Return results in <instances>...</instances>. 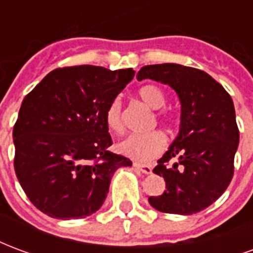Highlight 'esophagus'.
<instances>
[{"mask_svg": "<svg viewBox=\"0 0 253 253\" xmlns=\"http://www.w3.org/2000/svg\"><path fill=\"white\" fill-rule=\"evenodd\" d=\"M134 167L139 169L143 173H146V175H150L152 172H153V168H152V165L148 164H141V163H134Z\"/></svg>", "mask_w": 253, "mask_h": 253, "instance_id": "34e87169", "label": "esophagus"}]
</instances>
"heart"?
<instances>
[{
  "mask_svg": "<svg viewBox=\"0 0 253 253\" xmlns=\"http://www.w3.org/2000/svg\"><path fill=\"white\" fill-rule=\"evenodd\" d=\"M138 97L152 110H161L167 104V94L164 90L153 84H146L138 89ZM160 119L169 122L170 118L167 112H160ZM105 125L111 131L122 134L125 130L122 116V101L119 97L111 100L105 110ZM168 146V138L163 131H153L149 134H131L118 143V152L130 159L138 161H150L164 152Z\"/></svg>",
  "mask_w": 253,
  "mask_h": 253,
  "instance_id": "1",
  "label": "heart"
}]
</instances>
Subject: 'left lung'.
<instances>
[{"label":"left lung","instance_id":"8db88e82","mask_svg":"<svg viewBox=\"0 0 253 253\" xmlns=\"http://www.w3.org/2000/svg\"><path fill=\"white\" fill-rule=\"evenodd\" d=\"M137 78L168 84L181 103L180 131L153 172L165 180L164 194L149 203L161 212L191 215L211 205L232 181L239 127L230 94L195 67L161 63L141 67ZM178 161L172 166L169 161Z\"/></svg>","mask_w":253,"mask_h":253}]
</instances>
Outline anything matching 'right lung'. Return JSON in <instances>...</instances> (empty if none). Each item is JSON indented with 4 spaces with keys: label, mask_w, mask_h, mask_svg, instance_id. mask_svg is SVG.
I'll return each mask as SVG.
<instances>
[{
    "label": "right lung",
    "mask_w": 253,
    "mask_h": 253,
    "mask_svg": "<svg viewBox=\"0 0 253 253\" xmlns=\"http://www.w3.org/2000/svg\"><path fill=\"white\" fill-rule=\"evenodd\" d=\"M134 74L90 65L58 67L23 100L13 127L14 172L32 205L48 217L93 214L114 172L131 165L108 150L105 110Z\"/></svg>",
    "instance_id": "1"
}]
</instances>
